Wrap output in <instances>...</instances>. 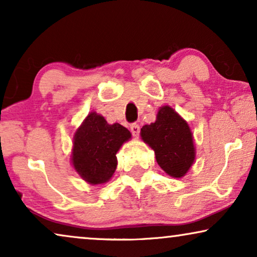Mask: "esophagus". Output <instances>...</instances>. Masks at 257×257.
<instances>
[{"mask_svg": "<svg viewBox=\"0 0 257 257\" xmlns=\"http://www.w3.org/2000/svg\"><path fill=\"white\" fill-rule=\"evenodd\" d=\"M131 132L133 137H138L140 133V126L138 124H132L131 125Z\"/></svg>", "mask_w": 257, "mask_h": 257, "instance_id": "esophagus-1", "label": "esophagus"}]
</instances>
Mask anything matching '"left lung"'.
<instances>
[{
  "label": "left lung",
  "instance_id": "8db88e82",
  "mask_svg": "<svg viewBox=\"0 0 257 257\" xmlns=\"http://www.w3.org/2000/svg\"><path fill=\"white\" fill-rule=\"evenodd\" d=\"M140 136L156 154L157 163L170 177L181 178L194 163L191 128L171 106L159 108L157 120L143 126Z\"/></svg>",
  "mask_w": 257,
  "mask_h": 257
}]
</instances>
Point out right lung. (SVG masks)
Wrapping results in <instances>:
<instances>
[{"label":"right lung","mask_w":257,"mask_h":257,"mask_svg":"<svg viewBox=\"0 0 257 257\" xmlns=\"http://www.w3.org/2000/svg\"><path fill=\"white\" fill-rule=\"evenodd\" d=\"M130 139L124 126L107 124L103 115L91 112L73 136L72 166L91 185L107 182L117 168L115 154Z\"/></svg>","instance_id":"1"}]
</instances>
